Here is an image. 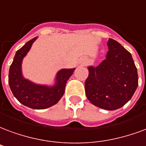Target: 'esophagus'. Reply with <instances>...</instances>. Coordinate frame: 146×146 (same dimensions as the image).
I'll list each match as a JSON object with an SVG mask.
<instances>
[{
    "mask_svg": "<svg viewBox=\"0 0 146 146\" xmlns=\"http://www.w3.org/2000/svg\"><path fill=\"white\" fill-rule=\"evenodd\" d=\"M87 59H80V64L81 65V66H85V65L87 64Z\"/></svg>",
    "mask_w": 146,
    "mask_h": 146,
    "instance_id": "esophagus-1",
    "label": "esophagus"
}]
</instances>
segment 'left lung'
I'll list each match as a JSON object with an SVG mask.
<instances>
[{
	"label": "left lung",
	"instance_id": "obj_1",
	"mask_svg": "<svg viewBox=\"0 0 146 146\" xmlns=\"http://www.w3.org/2000/svg\"><path fill=\"white\" fill-rule=\"evenodd\" d=\"M106 58L97 66H89L85 91L90 102L114 111L131 100L138 87L137 68L131 55L117 41L109 38Z\"/></svg>",
	"mask_w": 146,
	"mask_h": 146
}]
</instances>
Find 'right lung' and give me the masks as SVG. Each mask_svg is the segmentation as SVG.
<instances>
[{
  "label": "right lung",
  "mask_w": 146,
  "mask_h": 146,
  "mask_svg": "<svg viewBox=\"0 0 146 146\" xmlns=\"http://www.w3.org/2000/svg\"><path fill=\"white\" fill-rule=\"evenodd\" d=\"M38 37L29 41L16 52L10 66L8 84L15 98L23 105L32 109H46L59 102L63 94L67 80L76 68L61 69L56 74L53 84H39L23 76L22 62Z\"/></svg>",
  "instance_id": "right-lung-1"
}]
</instances>
